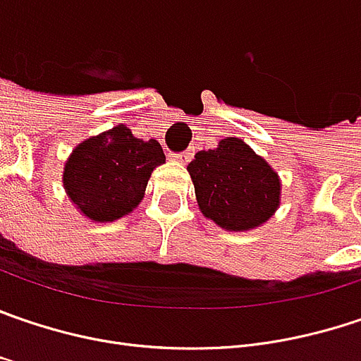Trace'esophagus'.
Instances as JSON below:
<instances>
[{
    "instance_id": "obj_1",
    "label": "esophagus",
    "mask_w": 361,
    "mask_h": 361,
    "mask_svg": "<svg viewBox=\"0 0 361 361\" xmlns=\"http://www.w3.org/2000/svg\"><path fill=\"white\" fill-rule=\"evenodd\" d=\"M171 159L178 161V163H181V165H185L188 161L192 159V153H173V155H171Z\"/></svg>"
}]
</instances>
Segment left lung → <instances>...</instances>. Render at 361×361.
<instances>
[{
    "label": "left lung",
    "mask_w": 361,
    "mask_h": 361,
    "mask_svg": "<svg viewBox=\"0 0 361 361\" xmlns=\"http://www.w3.org/2000/svg\"><path fill=\"white\" fill-rule=\"evenodd\" d=\"M200 212L224 231H253L280 208L278 171L245 140L226 137L188 165Z\"/></svg>",
    "instance_id": "8db88e82"
}]
</instances>
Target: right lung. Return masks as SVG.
<instances>
[{
  "label": "right lung",
  "instance_id": "right-lung-1",
  "mask_svg": "<svg viewBox=\"0 0 361 361\" xmlns=\"http://www.w3.org/2000/svg\"><path fill=\"white\" fill-rule=\"evenodd\" d=\"M163 163L155 138L142 140L116 124L75 147L63 167V188L85 219L114 223L140 204L153 169Z\"/></svg>",
  "mask_w": 361,
  "mask_h": 361
}]
</instances>
